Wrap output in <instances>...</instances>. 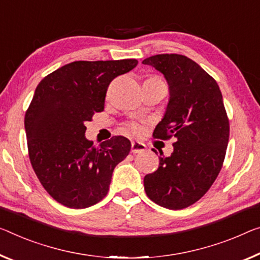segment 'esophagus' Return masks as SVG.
Instances as JSON below:
<instances>
[{
  "label": "esophagus",
  "instance_id": "1",
  "mask_svg": "<svg viewBox=\"0 0 260 260\" xmlns=\"http://www.w3.org/2000/svg\"><path fill=\"white\" fill-rule=\"evenodd\" d=\"M145 149H146V146L144 143L137 142V141L131 142V152L133 153H142L145 151Z\"/></svg>",
  "mask_w": 260,
  "mask_h": 260
}]
</instances>
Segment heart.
Returning a JSON list of instances; mask_svg holds the SVG:
<instances>
[{"label":"heart","mask_w":260,"mask_h":260,"mask_svg":"<svg viewBox=\"0 0 260 260\" xmlns=\"http://www.w3.org/2000/svg\"><path fill=\"white\" fill-rule=\"evenodd\" d=\"M144 129H145V126H144V124H142V123H138V122H131L129 123V124L126 125L125 127V131L126 133H131V134H142Z\"/></svg>","instance_id":"b5f03b06"}]
</instances>
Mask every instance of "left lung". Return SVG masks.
Returning <instances> with one entry per match:
<instances>
[{
	"label": "left lung",
	"instance_id": "1",
	"mask_svg": "<svg viewBox=\"0 0 260 260\" xmlns=\"http://www.w3.org/2000/svg\"><path fill=\"white\" fill-rule=\"evenodd\" d=\"M142 62L162 73L169 85V103L153 137L177 141L170 157L159 151L158 170L145 175L144 189L159 206L186 208L208 191L222 169L229 142L222 93L217 82L185 55L157 54Z\"/></svg>",
	"mask_w": 260,
	"mask_h": 260
}]
</instances>
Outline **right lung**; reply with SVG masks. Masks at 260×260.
Segmentation results:
<instances>
[{"label": "right lung", "mask_w": 260, "mask_h": 260, "mask_svg": "<svg viewBox=\"0 0 260 260\" xmlns=\"http://www.w3.org/2000/svg\"><path fill=\"white\" fill-rule=\"evenodd\" d=\"M136 59L73 61L44 78L25 113L31 165L52 198L82 209L106 197L114 169L131 143L115 136L98 146L86 138V123L105 109L109 83L135 69Z\"/></svg>", "instance_id": "right-lung-1"}]
</instances>
